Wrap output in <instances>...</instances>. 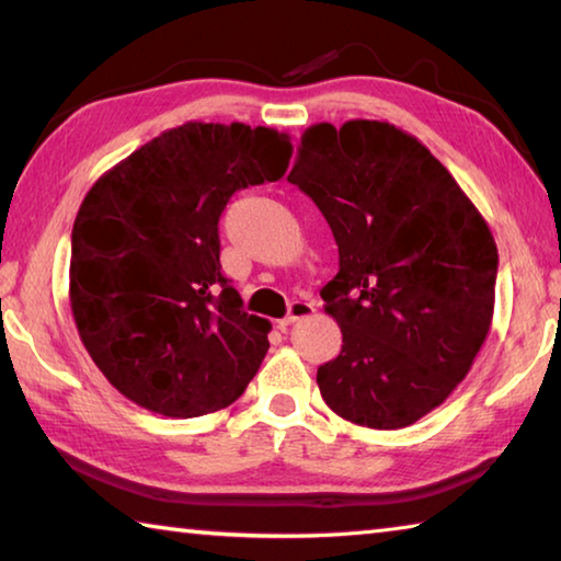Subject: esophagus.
<instances>
[{
  "label": "esophagus",
  "mask_w": 561,
  "mask_h": 561,
  "mask_svg": "<svg viewBox=\"0 0 561 561\" xmlns=\"http://www.w3.org/2000/svg\"><path fill=\"white\" fill-rule=\"evenodd\" d=\"M311 314H314V304H311V301H301V299L291 301V304H289V314L279 321V329H287V327H291V324H297L299 319H307V317H311Z\"/></svg>",
  "instance_id": "obj_1"
}]
</instances>
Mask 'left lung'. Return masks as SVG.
Masks as SVG:
<instances>
[{
    "label": "left lung",
    "instance_id": "obj_1",
    "mask_svg": "<svg viewBox=\"0 0 561 561\" xmlns=\"http://www.w3.org/2000/svg\"><path fill=\"white\" fill-rule=\"evenodd\" d=\"M287 180L339 244L321 299L344 344L319 366L321 398L356 425L405 428L458 388L485 344L495 237L448 168L386 121L307 128Z\"/></svg>",
    "mask_w": 561,
    "mask_h": 561
}]
</instances>
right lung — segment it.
<instances>
[{"label": "right lung", "instance_id": "add662e5", "mask_svg": "<svg viewBox=\"0 0 561 561\" xmlns=\"http://www.w3.org/2000/svg\"><path fill=\"white\" fill-rule=\"evenodd\" d=\"M287 133L201 123L160 133L83 197L69 299L83 346L148 411L195 417L234 403L270 348L220 267L217 222L247 185L289 168Z\"/></svg>", "mask_w": 561, "mask_h": 561}]
</instances>
